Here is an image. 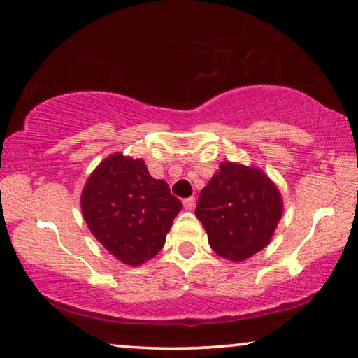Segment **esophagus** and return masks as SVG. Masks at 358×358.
<instances>
[{"mask_svg":"<svg viewBox=\"0 0 358 358\" xmlns=\"http://www.w3.org/2000/svg\"><path fill=\"white\" fill-rule=\"evenodd\" d=\"M183 206L186 210H193L196 206V199L194 197H186V199H183Z\"/></svg>","mask_w":358,"mask_h":358,"instance_id":"34e87169","label":"esophagus"}]
</instances>
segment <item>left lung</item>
<instances>
[{
    "mask_svg": "<svg viewBox=\"0 0 358 358\" xmlns=\"http://www.w3.org/2000/svg\"><path fill=\"white\" fill-rule=\"evenodd\" d=\"M282 213L281 196L264 172L223 162L201 191L196 217L210 248L223 259L241 262L270 243Z\"/></svg>",
    "mask_w": 358,
    "mask_h": 358,
    "instance_id": "8db88e82",
    "label": "left lung"
}]
</instances>
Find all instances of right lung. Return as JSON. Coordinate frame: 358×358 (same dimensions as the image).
I'll return each mask as SVG.
<instances>
[{"mask_svg":"<svg viewBox=\"0 0 358 358\" xmlns=\"http://www.w3.org/2000/svg\"><path fill=\"white\" fill-rule=\"evenodd\" d=\"M181 202L141 159L114 154L99 164L82 193V212L94 238L127 265H141L162 249Z\"/></svg>","mask_w":358,"mask_h":358,"instance_id":"obj_1","label":"right lung"}]
</instances>
